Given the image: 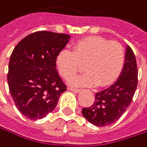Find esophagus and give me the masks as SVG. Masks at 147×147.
<instances>
[{
    "label": "esophagus",
    "instance_id": "34e87169",
    "mask_svg": "<svg viewBox=\"0 0 147 147\" xmlns=\"http://www.w3.org/2000/svg\"><path fill=\"white\" fill-rule=\"evenodd\" d=\"M69 90L73 91V92H75V93H79L80 92V90L78 89H74V88H69Z\"/></svg>",
    "mask_w": 147,
    "mask_h": 147
}]
</instances>
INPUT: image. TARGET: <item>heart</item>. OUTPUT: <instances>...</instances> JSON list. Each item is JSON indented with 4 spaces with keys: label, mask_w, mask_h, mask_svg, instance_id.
Instances as JSON below:
<instances>
[{
    "label": "heart",
    "mask_w": 147,
    "mask_h": 147,
    "mask_svg": "<svg viewBox=\"0 0 147 147\" xmlns=\"http://www.w3.org/2000/svg\"><path fill=\"white\" fill-rule=\"evenodd\" d=\"M56 67L59 74L69 79L84 64L86 73L73 78V86H108L119 78L124 67L125 53L122 45L116 41L94 36L78 40L73 51L62 49L56 57Z\"/></svg>",
    "instance_id": "b5f03b06"
}]
</instances>
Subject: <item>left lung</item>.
<instances>
[{
  "label": "left lung",
  "mask_w": 147,
  "mask_h": 147,
  "mask_svg": "<svg viewBox=\"0 0 147 147\" xmlns=\"http://www.w3.org/2000/svg\"><path fill=\"white\" fill-rule=\"evenodd\" d=\"M138 84V69L134 53L126 48L123 69L117 81L95 96L92 106L84 108L82 114L91 124L105 127L117 121L133 101Z\"/></svg>",
  "instance_id": "obj_1"
}]
</instances>
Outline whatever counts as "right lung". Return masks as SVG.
I'll use <instances>...</instances> for the list:
<instances>
[{
  "label": "right lung",
  "mask_w": 147,
  "mask_h": 147,
  "mask_svg": "<svg viewBox=\"0 0 147 147\" xmlns=\"http://www.w3.org/2000/svg\"><path fill=\"white\" fill-rule=\"evenodd\" d=\"M69 38L39 31L25 37L13 49L8 64V88L18 110L26 118H44L54 110L66 90L55 60Z\"/></svg>",
  "instance_id": "right-lung-1"
}]
</instances>
